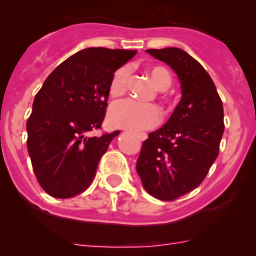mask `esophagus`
<instances>
[{"instance_id":"esophagus-1","label":"esophagus","mask_w":256,"mask_h":256,"mask_svg":"<svg viewBox=\"0 0 256 256\" xmlns=\"http://www.w3.org/2000/svg\"><path fill=\"white\" fill-rule=\"evenodd\" d=\"M138 138H140L141 141H144L147 138V135L146 134H140V135H138Z\"/></svg>"}]
</instances>
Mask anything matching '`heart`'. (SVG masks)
I'll list each match as a JSON object with an SVG mask.
<instances>
[{
    "instance_id": "1",
    "label": "heart",
    "mask_w": 256,
    "mask_h": 256,
    "mask_svg": "<svg viewBox=\"0 0 256 256\" xmlns=\"http://www.w3.org/2000/svg\"><path fill=\"white\" fill-rule=\"evenodd\" d=\"M150 78L158 90H166L171 85L172 76L164 66H152L148 69ZM130 68L121 66L114 73L110 82V95L118 98L126 92ZM109 122L115 128L130 131H142L156 126L161 120L158 108L154 104H142L134 100H122L112 104L108 114Z\"/></svg>"
}]
</instances>
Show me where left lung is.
Segmentation results:
<instances>
[{"mask_svg":"<svg viewBox=\"0 0 256 256\" xmlns=\"http://www.w3.org/2000/svg\"><path fill=\"white\" fill-rule=\"evenodd\" d=\"M174 69L180 102L166 124L144 141L136 171L152 197L174 200L202 183L224 132L223 104L206 69L182 49H147Z\"/></svg>","mask_w":256,"mask_h":256,"instance_id":"1","label":"left lung"}]
</instances>
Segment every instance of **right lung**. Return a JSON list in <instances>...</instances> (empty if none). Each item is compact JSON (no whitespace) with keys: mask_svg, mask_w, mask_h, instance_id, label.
<instances>
[{"mask_svg":"<svg viewBox=\"0 0 256 256\" xmlns=\"http://www.w3.org/2000/svg\"><path fill=\"white\" fill-rule=\"evenodd\" d=\"M136 54L128 49L85 48L59 64L37 92L27 121V148L43 190L70 198L94 180L100 158L120 131L100 128L116 70Z\"/></svg>","mask_w":256,"mask_h":256,"instance_id":"obj_1","label":"right lung"}]
</instances>
